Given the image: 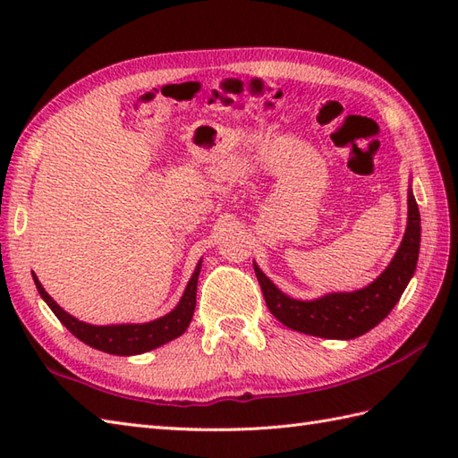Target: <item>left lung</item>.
<instances>
[{"mask_svg": "<svg viewBox=\"0 0 458 458\" xmlns=\"http://www.w3.org/2000/svg\"><path fill=\"white\" fill-rule=\"evenodd\" d=\"M420 242L421 216L410 189L407 192V228L402 246L397 248L394 259L382 271V276L364 289L352 291V293H328L313 301H299L279 291L256 264L254 269L261 293L266 297V305L279 323L310 336L350 340L362 336L390 315L415 274Z\"/></svg>", "mask_w": 458, "mask_h": 458, "instance_id": "obj_1", "label": "left lung"}]
</instances>
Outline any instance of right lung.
I'll return each mask as SVG.
<instances>
[{"instance_id":"add662e5","label":"right lung","mask_w":458,"mask_h":458,"mask_svg":"<svg viewBox=\"0 0 458 458\" xmlns=\"http://www.w3.org/2000/svg\"><path fill=\"white\" fill-rule=\"evenodd\" d=\"M199 274H200V261L197 269H194L187 289H184L179 305L174 307L169 315L143 325H110V327L89 325V323H82L79 318H74L72 315H68L66 310L58 307L53 301V297L47 293L41 285V281L37 279L35 274H33V279H35L37 291L45 299V303L51 307L56 318L61 320V323L71 330L76 338L96 350H102V352L115 354V356H131V354L148 352V350H153L165 343H169V340L181 336L184 330H187L189 323L192 320L194 305H197Z\"/></svg>"}]
</instances>
